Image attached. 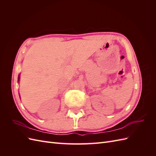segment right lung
<instances>
[{"mask_svg": "<svg viewBox=\"0 0 156 156\" xmlns=\"http://www.w3.org/2000/svg\"><path fill=\"white\" fill-rule=\"evenodd\" d=\"M18 80H20V75H19V77H18Z\"/></svg>", "mask_w": 156, "mask_h": 156, "instance_id": "1", "label": "right lung"}]
</instances>
